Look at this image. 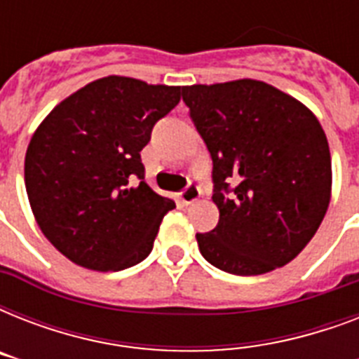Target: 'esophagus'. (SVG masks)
<instances>
[{
    "mask_svg": "<svg viewBox=\"0 0 359 359\" xmlns=\"http://www.w3.org/2000/svg\"><path fill=\"white\" fill-rule=\"evenodd\" d=\"M199 197H201V188L197 184H194V182H190L184 190L180 191V201L184 203V205H191V203L197 201Z\"/></svg>",
    "mask_w": 359,
    "mask_h": 359,
    "instance_id": "1",
    "label": "esophagus"
}]
</instances>
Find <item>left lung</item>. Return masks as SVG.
Here are the masks:
<instances>
[{"instance_id":"obj_1","label":"left lung","mask_w":359,"mask_h":359,"mask_svg":"<svg viewBox=\"0 0 359 359\" xmlns=\"http://www.w3.org/2000/svg\"><path fill=\"white\" fill-rule=\"evenodd\" d=\"M212 158L219 222L197 233L201 255L235 276L290 262L328 210L332 158L323 126L296 98L257 80L182 87Z\"/></svg>"}]
</instances>
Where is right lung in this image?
Listing matches in <instances>:
<instances>
[{"mask_svg": "<svg viewBox=\"0 0 359 359\" xmlns=\"http://www.w3.org/2000/svg\"><path fill=\"white\" fill-rule=\"evenodd\" d=\"M180 102V87L108 76L65 98L25 152L36 224L76 264L119 272L149 257L175 203L145 182L143 147Z\"/></svg>", "mask_w": 359, "mask_h": 359, "instance_id": "1", "label": "right lung"}]
</instances>
